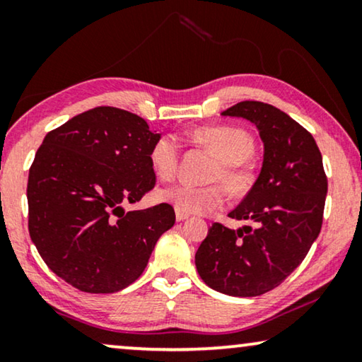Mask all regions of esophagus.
Here are the masks:
<instances>
[{
  "mask_svg": "<svg viewBox=\"0 0 362 362\" xmlns=\"http://www.w3.org/2000/svg\"><path fill=\"white\" fill-rule=\"evenodd\" d=\"M187 217H189V214H185V212H181V211H176V221H177V222L186 221Z\"/></svg>",
  "mask_w": 362,
  "mask_h": 362,
  "instance_id": "34e87169",
  "label": "esophagus"
}]
</instances>
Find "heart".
Wrapping results in <instances>:
<instances>
[{
	"label": "heart",
	"instance_id": "obj_1",
	"mask_svg": "<svg viewBox=\"0 0 362 362\" xmlns=\"http://www.w3.org/2000/svg\"><path fill=\"white\" fill-rule=\"evenodd\" d=\"M192 136L219 160V166L214 168L209 180L224 182L235 196L247 194L254 182L250 170L244 165L254 153V140L249 133L234 127H202L192 132ZM177 161L180 140L175 135L158 138L150 151V165L155 175L163 181L171 180L177 170ZM160 199L185 214H206L226 204L227 192L217 182L207 186L176 182L160 192Z\"/></svg>",
	"mask_w": 362,
	"mask_h": 362
}]
</instances>
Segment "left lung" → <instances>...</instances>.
I'll list each match as a JSON object with an SVG mask.
<instances>
[{
  "mask_svg": "<svg viewBox=\"0 0 362 362\" xmlns=\"http://www.w3.org/2000/svg\"><path fill=\"white\" fill-rule=\"evenodd\" d=\"M224 117L254 123L264 141L260 175L229 217L240 229L214 222L196 252L197 274L212 290L259 296L279 286L308 254L321 230L328 180L315 138L264 102L245 100Z\"/></svg>",
  "mask_w": 362,
  "mask_h": 362,
  "instance_id": "obj_1",
  "label": "left lung"
}]
</instances>
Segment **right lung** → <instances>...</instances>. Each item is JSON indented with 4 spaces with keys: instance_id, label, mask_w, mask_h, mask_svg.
<instances>
[{
    "instance_id": "1",
    "label": "right lung",
    "mask_w": 362,
    "mask_h": 362,
    "mask_svg": "<svg viewBox=\"0 0 362 362\" xmlns=\"http://www.w3.org/2000/svg\"><path fill=\"white\" fill-rule=\"evenodd\" d=\"M160 136L135 113L97 107L44 138L29 170V235L64 281L115 293L143 274L175 209L163 202L125 212L123 204L155 187L150 151Z\"/></svg>"
}]
</instances>
